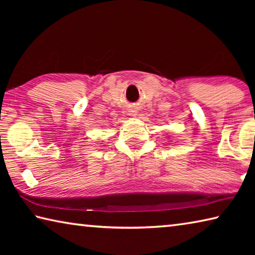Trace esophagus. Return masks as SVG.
Instances as JSON below:
<instances>
[{
    "label": "esophagus",
    "instance_id": "esophagus-1",
    "mask_svg": "<svg viewBox=\"0 0 255 255\" xmlns=\"http://www.w3.org/2000/svg\"><path fill=\"white\" fill-rule=\"evenodd\" d=\"M131 114H132V116H136L137 112L136 111H131Z\"/></svg>",
    "mask_w": 255,
    "mask_h": 255
}]
</instances>
